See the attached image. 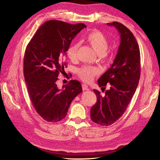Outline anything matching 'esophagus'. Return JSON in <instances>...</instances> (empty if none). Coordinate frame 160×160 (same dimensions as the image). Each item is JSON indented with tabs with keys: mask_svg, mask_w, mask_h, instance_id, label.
Segmentation results:
<instances>
[{
	"mask_svg": "<svg viewBox=\"0 0 160 160\" xmlns=\"http://www.w3.org/2000/svg\"><path fill=\"white\" fill-rule=\"evenodd\" d=\"M82 87L83 90H88V86L86 84H82Z\"/></svg>",
	"mask_w": 160,
	"mask_h": 160,
	"instance_id": "1",
	"label": "esophagus"
}]
</instances>
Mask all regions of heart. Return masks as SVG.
<instances>
[{
	"instance_id": "heart-1",
	"label": "heart",
	"mask_w": 160,
	"mask_h": 160,
	"mask_svg": "<svg viewBox=\"0 0 160 160\" xmlns=\"http://www.w3.org/2000/svg\"><path fill=\"white\" fill-rule=\"evenodd\" d=\"M86 40L98 55H101L102 57L105 56V53L108 48V41L102 33L97 30L91 31L86 36ZM79 46V43L75 42L68 48L66 52L68 58L72 60H75ZM98 73V71L97 68L89 66H84L78 70V74L82 80L86 82L92 81Z\"/></svg>"
}]
</instances>
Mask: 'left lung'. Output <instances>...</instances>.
Masks as SVG:
<instances>
[{"label": "left lung", "instance_id": "left-lung-1", "mask_svg": "<svg viewBox=\"0 0 160 160\" xmlns=\"http://www.w3.org/2000/svg\"><path fill=\"white\" fill-rule=\"evenodd\" d=\"M107 25L117 29L121 43L111 68L98 80L100 87L109 83L110 89L105 91L104 96L93 90L97 100L91 108L90 117L102 126L112 125L125 112L138 86L141 73L140 51L133 34L120 22Z\"/></svg>", "mask_w": 160, "mask_h": 160}]
</instances>
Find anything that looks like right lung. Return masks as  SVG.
Here are the masks:
<instances>
[{"instance_id": "add662e5", "label": "right lung", "mask_w": 160, "mask_h": 160, "mask_svg": "<svg viewBox=\"0 0 160 160\" xmlns=\"http://www.w3.org/2000/svg\"><path fill=\"white\" fill-rule=\"evenodd\" d=\"M86 27L63 21L45 22L36 31L25 49L23 73L31 102L44 120L58 122L64 118L70 104L82 92L78 80L57 86L60 72L64 71L63 58L72 39Z\"/></svg>"}]
</instances>
